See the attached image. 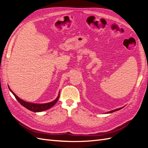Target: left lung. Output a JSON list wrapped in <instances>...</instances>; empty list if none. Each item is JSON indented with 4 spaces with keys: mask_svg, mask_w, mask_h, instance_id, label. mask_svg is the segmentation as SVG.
Masks as SVG:
<instances>
[{
    "mask_svg": "<svg viewBox=\"0 0 148 148\" xmlns=\"http://www.w3.org/2000/svg\"><path fill=\"white\" fill-rule=\"evenodd\" d=\"M122 108H123V107H120V108H119V109H116L112 110H111V111H109V112H106V114H110V113H112V112H114L119 110H120V109H122Z\"/></svg>",
    "mask_w": 148,
    "mask_h": 148,
    "instance_id": "left-lung-1",
    "label": "left lung"
}]
</instances>
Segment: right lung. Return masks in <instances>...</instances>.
I'll return each instance as SVG.
<instances>
[{"mask_svg": "<svg viewBox=\"0 0 148 148\" xmlns=\"http://www.w3.org/2000/svg\"><path fill=\"white\" fill-rule=\"evenodd\" d=\"M8 88H9L11 92L13 94V95H14V96L16 98V99L20 102V104H21V105H22L23 107H25V108H26L27 109H28L31 111H32V112H39L46 110L49 109L51 108V107L54 106L56 103L57 102L58 99H59V95H60V91H59V95H58V96L57 97L56 99L55 100H53V101L50 102L45 103V104H37V103L28 102L23 101V99H20L19 97H18L15 95V94L12 91V89L10 88L9 86H8Z\"/></svg>", "mask_w": 148, "mask_h": 148, "instance_id": "1", "label": "right lung"}]
</instances>
